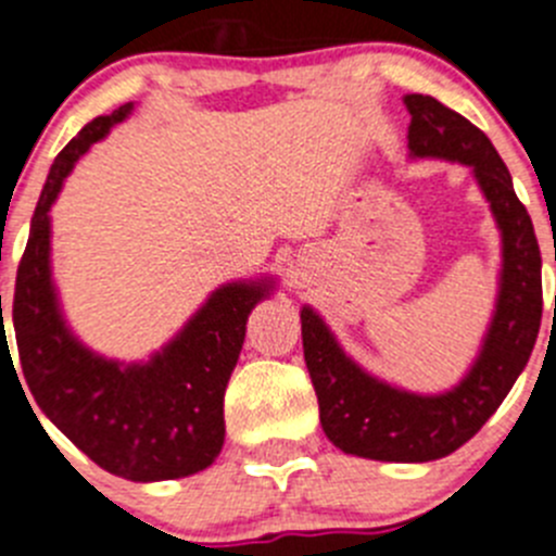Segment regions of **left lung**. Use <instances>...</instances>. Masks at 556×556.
Wrapping results in <instances>:
<instances>
[{"mask_svg": "<svg viewBox=\"0 0 556 556\" xmlns=\"http://www.w3.org/2000/svg\"><path fill=\"white\" fill-rule=\"evenodd\" d=\"M404 104L413 116L409 154L471 166L502 229V290L482 354L454 390L415 396L357 368L309 307L302 309V343L324 434L340 452L382 463H429L471 440L523 371L543 318V282L532 218L488 135L424 93H407Z\"/></svg>", "mask_w": 556, "mask_h": 556, "instance_id": "8db88e82", "label": "left lung"}]
</instances>
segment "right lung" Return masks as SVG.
I'll use <instances>...</instances> for the list:
<instances>
[{
	"mask_svg": "<svg viewBox=\"0 0 556 556\" xmlns=\"http://www.w3.org/2000/svg\"><path fill=\"white\" fill-rule=\"evenodd\" d=\"M129 110L132 104H122L110 116L85 124L49 168L18 263L13 329L22 377L49 421L104 471L132 482H157L204 471L222 452L224 390L241 354L249 313L268 296L271 285L232 282L218 288L147 365L99 357L68 332L49 274V207L79 154ZM4 359L13 365L8 338L2 365Z\"/></svg>",
	"mask_w": 556,
	"mask_h": 556,
	"instance_id": "obj_1",
	"label": "right lung"
}]
</instances>
